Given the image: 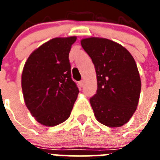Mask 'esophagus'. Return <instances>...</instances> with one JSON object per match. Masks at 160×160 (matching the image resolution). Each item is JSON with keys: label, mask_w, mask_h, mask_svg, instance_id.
<instances>
[{"label": "esophagus", "mask_w": 160, "mask_h": 160, "mask_svg": "<svg viewBox=\"0 0 160 160\" xmlns=\"http://www.w3.org/2000/svg\"><path fill=\"white\" fill-rule=\"evenodd\" d=\"M79 85H80V87H83V85H84V81H83V80H80V82H79Z\"/></svg>", "instance_id": "1"}]
</instances>
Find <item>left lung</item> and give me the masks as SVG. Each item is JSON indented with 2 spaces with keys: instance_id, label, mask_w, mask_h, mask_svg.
Wrapping results in <instances>:
<instances>
[{
  "instance_id": "1",
  "label": "left lung",
  "mask_w": 160,
  "mask_h": 160,
  "mask_svg": "<svg viewBox=\"0 0 160 160\" xmlns=\"http://www.w3.org/2000/svg\"><path fill=\"white\" fill-rule=\"evenodd\" d=\"M80 43L96 72L97 91L90 99L95 118L111 128L124 125L136 110L141 90L135 60L124 46L108 39L90 37Z\"/></svg>"
}]
</instances>
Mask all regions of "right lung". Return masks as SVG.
<instances>
[{"label":"right lung","instance_id":"1","mask_svg":"<svg viewBox=\"0 0 160 160\" xmlns=\"http://www.w3.org/2000/svg\"><path fill=\"white\" fill-rule=\"evenodd\" d=\"M76 36L57 37L41 45L26 60L21 87L27 109L45 126H55L70 117L79 89L71 78L69 60Z\"/></svg>","mask_w":160,"mask_h":160}]
</instances>
